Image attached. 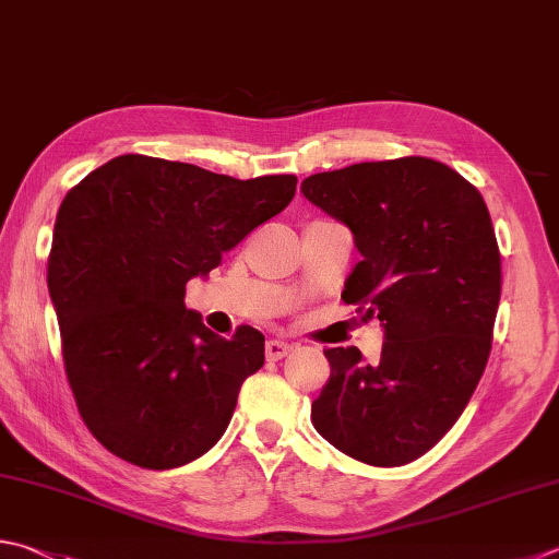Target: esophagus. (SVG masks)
<instances>
[{"label":"esophagus","instance_id":"esophagus-1","mask_svg":"<svg viewBox=\"0 0 559 559\" xmlns=\"http://www.w3.org/2000/svg\"><path fill=\"white\" fill-rule=\"evenodd\" d=\"M289 353H292V345L280 341V338H270V341L265 343L267 360H282V357H287Z\"/></svg>","mask_w":559,"mask_h":559}]
</instances>
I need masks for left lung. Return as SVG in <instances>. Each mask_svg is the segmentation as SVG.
Returning a JSON list of instances; mask_svg holds the SVG:
<instances>
[{"mask_svg":"<svg viewBox=\"0 0 559 559\" xmlns=\"http://www.w3.org/2000/svg\"><path fill=\"white\" fill-rule=\"evenodd\" d=\"M301 192L353 230L362 260L341 299L384 325L382 357L329 347L313 428L345 455L399 467L455 426L481 379L501 297V255L475 185L430 157L311 175Z\"/></svg>","mask_w":559,"mask_h":559,"instance_id":"left-lung-1","label":"left lung"}]
</instances>
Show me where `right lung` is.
<instances>
[{
    "label": "right lung",
    "mask_w": 559,
    "mask_h": 559,
    "mask_svg": "<svg viewBox=\"0 0 559 559\" xmlns=\"http://www.w3.org/2000/svg\"><path fill=\"white\" fill-rule=\"evenodd\" d=\"M294 175L236 180L189 163L119 155L66 194L48 292L80 416L131 465L173 469L224 436L265 335L230 341L185 307V287L287 206Z\"/></svg>",
    "instance_id": "add662e5"
}]
</instances>
